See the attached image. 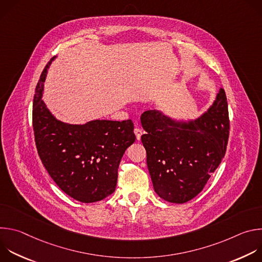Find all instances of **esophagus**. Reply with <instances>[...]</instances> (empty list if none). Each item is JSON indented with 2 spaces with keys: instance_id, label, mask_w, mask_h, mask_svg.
<instances>
[{
  "instance_id": "esophagus-1",
  "label": "esophagus",
  "mask_w": 262,
  "mask_h": 262,
  "mask_svg": "<svg viewBox=\"0 0 262 262\" xmlns=\"http://www.w3.org/2000/svg\"><path fill=\"white\" fill-rule=\"evenodd\" d=\"M134 133H135V135H136V137H137V140H140V139H141V136H142V134H143V130H142L141 128H139V127H136V128L134 129Z\"/></svg>"
}]
</instances>
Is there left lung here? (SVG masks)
<instances>
[{
    "mask_svg": "<svg viewBox=\"0 0 262 262\" xmlns=\"http://www.w3.org/2000/svg\"><path fill=\"white\" fill-rule=\"evenodd\" d=\"M141 137L155 192L171 203L195 198L221 164L229 138L227 97L220 88L207 112L177 120L157 110L141 116Z\"/></svg>",
    "mask_w": 262,
    "mask_h": 262,
    "instance_id": "obj_1",
    "label": "left lung"
}]
</instances>
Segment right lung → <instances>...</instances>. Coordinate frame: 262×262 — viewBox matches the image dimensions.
<instances>
[{
	"instance_id": "1",
	"label": "right lung",
	"mask_w": 262,
	"mask_h": 262,
	"mask_svg": "<svg viewBox=\"0 0 262 262\" xmlns=\"http://www.w3.org/2000/svg\"><path fill=\"white\" fill-rule=\"evenodd\" d=\"M52 58L36 86L33 129L39 158L59 188L83 203L100 201L114 193L118 167L135 140L134 123L92 120L70 124L58 120L41 99Z\"/></svg>"
}]
</instances>
